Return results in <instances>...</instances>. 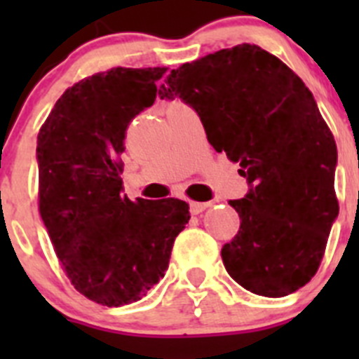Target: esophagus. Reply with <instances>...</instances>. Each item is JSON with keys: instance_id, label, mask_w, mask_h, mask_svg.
Listing matches in <instances>:
<instances>
[{"instance_id": "34e87169", "label": "esophagus", "mask_w": 359, "mask_h": 359, "mask_svg": "<svg viewBox=\"0 0 359 359\" xmlns=\"http://www.w3.org/2000/svg\"><path fill=\"white\" fill-rule=\"evenodd\" d=\"M208 207H212V203H190V212L192 214H201V212L207 210Z\"/></svg>"}]
</instances>
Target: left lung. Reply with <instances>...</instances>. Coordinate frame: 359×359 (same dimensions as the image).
<instances>
[{"mask_svg":"<svg viewBox=\"0 0 359 359\" xmlns=\"http://www.w3.org/2000/svg\"><path fill=\"white\" fill-rule=\"evenodd\" d=\"M158 95L192 107L215 151L246 177V196L228 201L241 217L221 250L228 275L271 298L306 286L338 217V151L302 79L244 43L172 69Z\"/></svg>","mask_w":359,"mask_h":359,"instance_id":"left-lung-1","label":"left lung"}]
</instances>
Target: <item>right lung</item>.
I'll use <instances>...</instances> for the list:
<instances>
[{"label": "right lung", "mask_w": 359, "mask_h": 359, "mask_svg": "<svg viewBox=\"0 0 359 359\" xmlns=\"http://www.w3.org/2000/svg\"><path fill=\"white\" fill-rule=\"evenodd\" d=\"M167 68H111L65 91L37 135L39 212L79 293L107 307L140 300L169 268L189 223L182 199L123 194L129 122L156 100Z\"/></svg>", "instance_id": "add662e5"}]
</instances>
